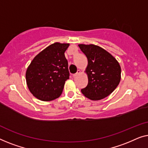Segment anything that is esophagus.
<instances>
[{
  "mask_svg": "<svg viewBox=\"0 0 148 148\" xmlns=\"http://www.w3.org/2000/svg\"><path fill=\"white\" fill-rule=\"evenodd\" d=\"M80 70H78V71H77V72L76 74H73V77H76L77 76H78L79 74H80Z\"/></svg>",
  "mask_w": 148,
  "mask_h": 148,
  "instance_id": "1",
  "label": "esophagus"
}]
</instances>
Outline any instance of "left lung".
Returning a JSON list of instances; mask_svg holds the SVG:
<instances>
[{"mask_svg":"<svg viewBox=\"0 0 148 148\" xmlns=\"http://www.w3.org/2000/svg\"><path fill=\"white\" fill-rule=\"evenodd\" d=\"M88 59L86 73L88 82L81 92L92 101H99L113 92L121 80V66L115 58L102 47L79 44Z\"/></svg>","mask_w":148,"mask_h":148,"instance_id":"obj_1","label":"left lung"}]
</instances>
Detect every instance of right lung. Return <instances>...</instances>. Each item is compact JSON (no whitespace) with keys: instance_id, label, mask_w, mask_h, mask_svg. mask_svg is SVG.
Masks as SVG:
<instances>
[{"instance_id":"1","label":"right lung","mask_w":148,"mask_h":148,"mask_svg":"<svg viewBox=\"0 0 148 148\" xmlns=\"http://www.w3.org/2000/svg\"><path fill=\"white\" fill-rule=\"evenodd\" d=\"M69 43H54L33 58L26 71L29 90L37 99L50 101L62 95L69 78L68 61L64 53Z\"/></svg>"}]
</instances>
